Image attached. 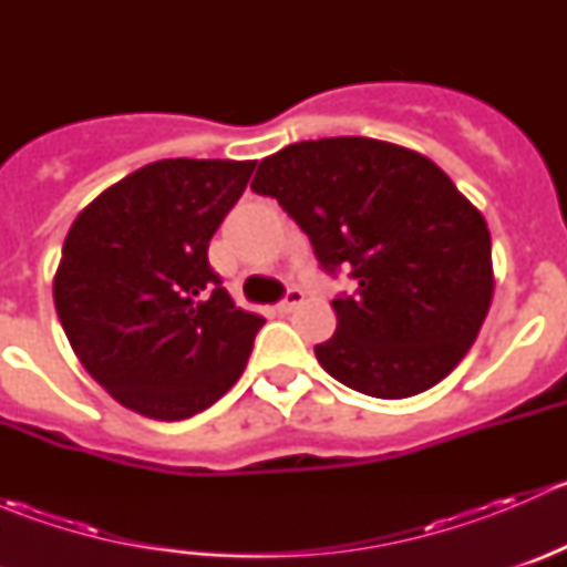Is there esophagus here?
Masks as SVG:
<instances>
[{"label":"esophagus","mask_w":567,"mask_h":567,"mask_svg":"<svg viewBox=\"0 0 567 567\" xmlns=\"http://www.w3.org/2000/svg\"><path fill=\"white\" fill-rule=\"evenodd\" d=\"M301 301H305V293H301L299 288H288V293L282 296V301H279V305H277V310L288 316V312H293L296 307L301 305Z\"/></svg>","instance_id":"34e87169"}]
</instances>
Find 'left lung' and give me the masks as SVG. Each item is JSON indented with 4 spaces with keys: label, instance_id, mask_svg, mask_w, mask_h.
<instances>
[{
    "label": "left lung",
    "instance_id": "obj_1",
    "mask_svg": "<svg viewBox=\"0 0 567 567\" xmlns=\"http://www.w3.org/2000/svg\"><path fill=\"white\" fill-rule=\"evenodd\" d=\"M251 192L282 205L329 277L348 271L357 285L331 301L337 331L316 346L331 379L400 400L453 373L494 296L491 233L436 164L331 136L262 158Z\"/></svg>",
    "mask_w": 567,
    "mask_h": 567
}]
</instances>
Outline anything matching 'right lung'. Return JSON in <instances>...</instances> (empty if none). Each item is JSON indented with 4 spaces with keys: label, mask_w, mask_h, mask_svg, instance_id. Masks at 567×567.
Segmentation results:
<instances>
[{
    "label": "right lung",
    "mask_w": 567,
    "mask_h": 567,
    "mask_svg": "<svg viewBox=\"0 0 567 567\" xmlns=\"http://www.w3.org/2000/svg\"><path fill=\"white\" fill-rule=\"evenodd\" d=\"M255 162L164 158L109 186L68 230L54 307L79 362L125 409L186 420L247 368L266 323L236 307L208 244Z\"/></svg>",
    "instance_id": "right-lung-1"
}]
</instances>
